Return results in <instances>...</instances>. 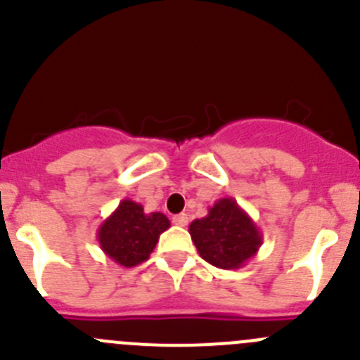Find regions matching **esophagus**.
Masks as SVG:
<instances>
[{
	"instance_id": "obj_1",
	"label": "esophagus",
	"mask_w": 360,
	"mask_h": 360,
	"mask_svg": "<svg viewBox=\"0 0 360 360\" xmlns=\"http://www.w3.org/2000/svg\"><path fill=\"white\" fill-rule=\"evenodd\" d=\"M173 224L176 226H187V222H189V217H187V214H178V215H173Z\"/></svg>"
}]
</instances>
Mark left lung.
<instances>
[{"label": "left lung", "instance_id": "1", "mask_svg": "<svg viewBox=\"0 0 360 360\" xmlns=\"http://www.w3.org/2000/svg\"><path fill=\"white\" fill-rule=\"evenodd\" d=\"M189 233L201 258L224 270L244 266L263 244L256 222L233 198L215 201L205 217L191 222Z\"/></svg>", "mask_w": 360, "mask_h": 360}]
</instances>
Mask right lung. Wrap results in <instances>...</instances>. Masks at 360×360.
Returning <instances> with one entry per match:
<instances>
[{
    "mask_svg": "<svg viewBox=\"0 0 360 360\" xmlns=\"http://www.w3.org/2000/svg\"><path fill=\"white\" fill-rule=\"evenodd\" d=\"M169 226V219L160 212L146 214L143 205L122 200L116 210L98 226L97 240L108 258L131 269L150 258L160 233Z\"/></svg>",
    "mask_w": 360,
    "mask_h": 360,
    "instance_id": "right-lung-1",
    "label": "right lung"
}]
</instances>
